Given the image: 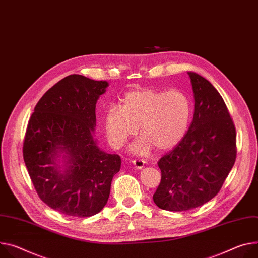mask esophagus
<instances>
[{
  "instance_id": "esophagus-1",
  "label": "esophagus",
  "mask_w": 258,
  "mask_h": 258,
  "mask_svg": "<svg viewBox=\"0 0 258 258\" xmlns=\"http://www.w3.org/2000/svg\"><path fill=\"white\" fill-rule=\"evenodd\" d=\"M133 165L137 169H143L144 165H145V161L142 160V159H134L133 160Z\"/></svg>"
}]
</instances>
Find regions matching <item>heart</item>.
I'll return each instance as SVG.
<instances>
[{
  "mask_svg": "<svg viewBox=\"0 0 258 258\" xmlns=\"http://www.w3.org/2000/svg\"><path fill=\"white\" fill-rule=\"evenodd\" d=\"M191 103L179 90L141 88L126 92L122 105L111 106L105 114V130L112 146L120 148L138 132L133 145L136 154H146L154 146L169 150L181 142L191 118Z\"/></svg>",
  "mask_w": 258,
  "mask_h": 258,
  "instance_id": "obj_1",
  "label": "heart"
}]
</instances>
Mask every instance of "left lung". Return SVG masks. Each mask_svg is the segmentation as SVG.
I'll return each mask as SVG.
<instances>
[{
  "mask_svg": "<svg viewBox=\"0 0 258 258\" xmlns=\"http://www.w3.org/2000/svg\"><path fill=\"white\" fill-rule=\"evenodd\" d=\"M195 98L194 119L181 142L158 160L161 180L153 195L167 211L191 210L212 200L235 165L236 127L217 89L187 72Z\"/></svg>",
  "mask_w": 258,
  "mask_h": 258,
  "instance_id": "1",
  "label": "left lung"
}]
</instances>
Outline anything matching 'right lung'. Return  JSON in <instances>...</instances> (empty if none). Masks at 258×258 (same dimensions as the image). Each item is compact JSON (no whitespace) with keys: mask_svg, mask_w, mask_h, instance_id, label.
I'll list each match as a JSON object with an SVG mask.
<instances>
[{"mask_svg":"<svg viewBox=\"0 0 258 258\" xmlns=\"http://www.w3.org/2000/svg\"><path fill=\"white\" fill-rule=\"evenodd\" d=\"M109 86L82 75L64 77L44 93L32 114L23 159L39 198L74 217L98 214L108 202L120 156L95 139L96 104Z\"/></svg>","mask_w":258,"mask_h":258,"instance_id":"right-lung-1","label":"right lung"}]
</instances>
